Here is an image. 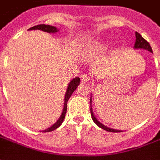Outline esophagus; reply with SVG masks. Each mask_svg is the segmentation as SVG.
I'll return each mask as SVG.
<instances>
[{"label":"esophagus","instance_id":"1","mask_svg":"<svg viewBox=\"0 0 160 160\" xmlns=\"http://www.w3.org/2000/svg\"><path fill=\"white\" fill-rule=\"evenodd\" d=\"M89 79H90V77L88 74H86V73H84L82 74L81 76H80V80H81V82L82 83H87L89 81Z\"/></svg>","mask_w":160,"mask_h":160}]
</instances>
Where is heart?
I'll use <instances>...</instances> for the list:
<instances>
[{
	"instance_id": "obj_1",
	"label": "heart",
	"mask_w": 160,
	"mask_h": 160,
	"mask_svg": "<svg viewBox=\"0 0 160 160\" xmlns=\"http://www.w3.org/2000/svg\"><path fill=\"white\" fill-rule=\"evenodd\" d=\"M110 46L109 41H98L94 44V49L98 51H105Z\"/></svg>"
}]
</instances>
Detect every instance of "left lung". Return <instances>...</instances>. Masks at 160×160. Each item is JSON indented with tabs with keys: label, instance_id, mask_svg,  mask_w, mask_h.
<instances>
[{
	"label": "left lung",
	"instance_id": "1",
	"mask_svg": "<svg viewBox=\"0 0 160 160\" xmlns=\"http://www.w3.org/2000/svg\"><path fill=\"white\" fill-rule=\"evenodd\" d=\"M134 49H146V50H148L149 52L152 53V49L151 46L149 44V42L148 41H146V40L141 36V34L140 33H138L137 32H135V42H134ZM92 96H91V98H90V104H91V116H92V120L95 123L97 124L98 126L101 128H103L104 130H106L108 132H122L121 130H118V129H114V128H109L107 126H105L104 125L103 123H101L98 120L96 117L94 116V113H93V110H92Z\"/></svg>",
	"mask_w": 160,
	"mask_h": 160
}]
</instances>
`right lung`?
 <instances>
[{
    "label": "right lung",
    "instance_id": "obj_1",
    "mask_svg": "<svg viewBox=\"0 0 160 160\" xmlns=\"http://www.w3.org/2000/svg\"><path fill=\"white\" fill-rule=\"evenodd\" d=\"M30 31L31 30H40V31H42V32H45L48 33H56L57 32H59V29H57L56 26H49V25H38V26H35L30 28ZM80 77H75L73 78V80H71L68 86V88H67L66 93H65V98H64V106H63V110L62 114L60 116V118L58 120L56 121L55 123L53 124L52 126H50L49 128H47L45 130L42 131V132H50V131H53L56 129L57 128L61 126V124L62 123L63 121H64V118H65V115H66L67 112V104H68V101L69 99V98L71 97V95L73 94V92L75 91L78 86L80 85Z\"/></svg>",
    "mask_w": 160,
    "mask_h": 160
}]
</instances>
